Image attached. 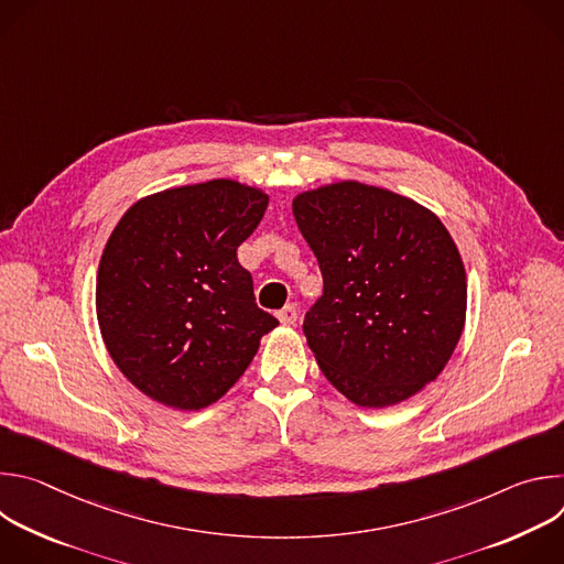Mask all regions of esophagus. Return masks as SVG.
Masks as SVG:
<instances>
[{"label":"esophagus","instance_id":"esophagus-1","mask_svg":"<svg viewBox=\"0 0 564 564\" xmlns=\"http://www.w3.org/2000/svg\"><path fill=\"white\" fill-rule=\"evenodd\" d=\"M276 316H279V321H281L283 326H294L296 324V307L294 305H285V307H281L276 312Z\"/></svg>","mask_w":564,"mask_h":564}]
</instances>
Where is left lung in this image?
<instances>
[{"label":"left lung","instance_id":"8db88e82","mask_svg":"<svg viewBox=\"0 0 564 564\" xmlns=\"http://www.w3.org/2000/svg\"><path fill=\"white\" fill-rule=\"evenodd\" d=\"M292 214L324 274L303 335L326 379L361 409L435 381L466 321V270L437 214L359 181L301 192Z\"/></svg>","mask_w":564,"mask_h":564}]
</instances>
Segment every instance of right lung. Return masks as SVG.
Returning a JSON list of instances; mask_svg holds the SVG:
<instances>
[{
  "label": "right lung",
  "mask_w": 564,
  "mask_h": 564,
  "mask_svg": "<svg viewBox=\"0 0 564 564\" xmlns=\"http://www.w3.org/2000/svg\"><path fill=\"white\" fill-rule=\"evenodd\" d=\"M268 203L261 187L214 178L149 194L113 227L98 265V326L118 370L158 404L212 406L279 326L236 259Z\"/></svg>",
  "instance_id": "obj_1"
}]
</instances>
